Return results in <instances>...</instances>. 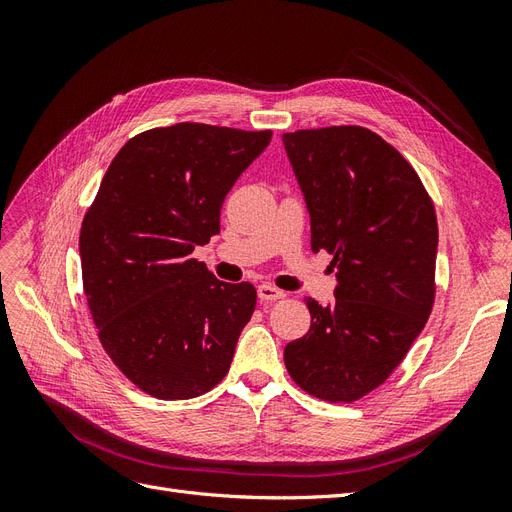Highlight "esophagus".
Listing matches in <instances>:
<instances>
[{"label": "esophagus", "mask_w": 512, "mask_h": 512, "mask_svg": "<svg viewBox=\"0 0 512 512\" xmlns=\"http://www.w3.org/2000/svg\"><path fill=\"white\" fill-rule=\"evenodd\" d=\"M284 297H286V292L280 290V288L271 286V284H260V286H258V299H260V301L269 303V301H277V299H284Z\"/></svg>", "instance_id": "34e87169"}]
</instances>
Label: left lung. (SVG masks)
I'll use <instances>...</instances> for the list:
<instances>
[{"mask_svg":"<svg viewBox=\"0 0 512 512\" xmlns=\"http://www.w3.org/2000/svg\"><path fill=\"white\" fill-rule=\"evenodd\" d=\"M312 220V252H329L335 303L307 299L312 327L284 363L301 389L352 404L386 382L436 299L438 220L421 177L361 126L284 134Z\"/></svg>","mask_w":512,"mask_h":512,"instance_id":"8db88e82","label":"left lung"}]
</instances>
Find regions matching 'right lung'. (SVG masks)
<instances>
[{"label": "right lung", "mask_w": 512, "mask_h": 512, "mask_svg": "<svg viewBox=\"0 0 512 512\" xmlns=\"http://www.w3.org/2000/svg\"><path fill=\"white\" fill-rule=\"evenodd\" d=\"M271 134L188 121L136 134L85 213L91 318L106 354L147 395L192 399L228 374L256 288L215 280L192 252L218 235L226 194Z\"/></svg>", "instance_id": "1"}]
</instances>
